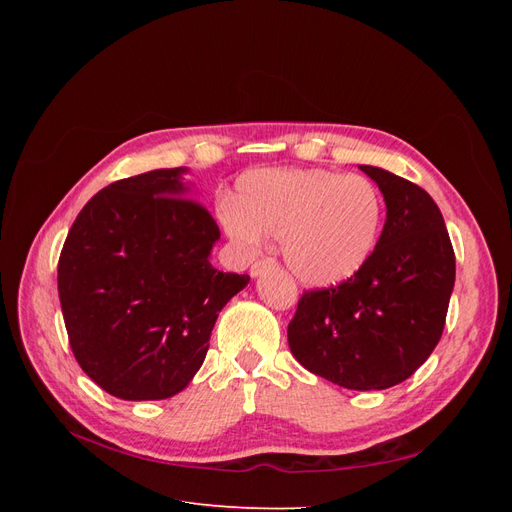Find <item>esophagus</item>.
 Masks as SVG:
<instances>
[{
    "mask_svg": "<svg viewBox=\"0 0 512 512\" xmlns=\"http://www.w3.org/2000/svg\"><path fill=\"white\" fill-rule=\"evenodd\" d=\"M273 267H275V260H273V258H260V260L254 262L250 273H252V277H258L260 273H265V271H269V269H273Z\"/></svg>",
    "mask_w": 512,
    "mask_h": 512,
    "instance_id": "obj_1",
    "label": "esophagus"
}]
</instances>
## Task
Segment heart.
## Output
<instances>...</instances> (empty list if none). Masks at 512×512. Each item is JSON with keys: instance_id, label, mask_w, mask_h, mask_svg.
<instances>
[{"instance_id": "1", "label": "heart", "mask_w": 512, "mask_h": 512, "mask_svg": "<svg viewBox=\"0 0 512 512\" xmlns=\"http://www.w3.org/2000/svg\"><path fill=\"white\" fill-rule=\"evenodd\" d=\"M232 241L260 245L262 232L282 237L288 269L309 286L342 284L374 254L384 203L365 177L333 170H254L237 183L235 203L222 209Z\"/></svg>"}]
</instances>
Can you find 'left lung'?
I'll list each match as a JSON object with an SVG mask.
<instances>
[{"label": "left lung", "mask_w": 512, "mask_h": 512, "mask_svg": "<svg viewBox=\"0 0 512 512\" xmlns=\"http://www.w3.org/2000/svg\"><path fill=\"white\" fill-rule=\"evenodd\" d=\"M386 203L382 235L350 280L305 290L288 344L305 369L344 389H389L438 346L455 286V252L442 213L416 183L361 166Z\"/></svg>", "instance_id": "8db88e82"}]
</instances>
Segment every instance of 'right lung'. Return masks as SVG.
<instances>
[{
  "label": "right lung",
  "instance_id": "1",
  "mask_svg": "<svg viewBox=\"0 0 512 512\" xmlns=\"http://www.w3.org/2000/svg\"><path fill=\"white\" fill-rule=\"evenodd\" d=\"M160 168L106 185L76 215L57 288L74 359L128 401L183 391L203 365L222 307L250 282L209 262L220 228Z\"/></svg>",
  "mask_w": 512,
  "mask_h": 512
}]
</instances>
